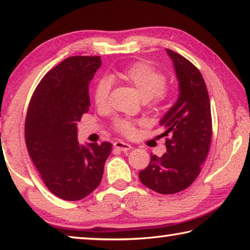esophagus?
I'll list each match as a JSON object with an SVG mask.
<instances>
[{
    "label": "esophagus",
    "instance_id": "obj_1",
    "mask_svg": "<svg viewBox=\"0 0 250 250\" xmlns=\"http://www.w3.org/2000/svg\"><path fill=\"white\" fill-rule=\"evenodd\" d=\"M113 146H115L116 149L124 151V152L132 149V146H131L130 145H128V143H125V142H122V141H116L115 143H113Z\"/></svg>",
    "mask_w": 250,
    "mask_h": 250
}]
</instances>
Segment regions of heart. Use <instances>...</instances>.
<instances>
[{
	"label": "heart",
	"mask_w": 250,
	"mask_h": 250,
	"mask_svg": "<svg viewBox=\"0 0 250 250\" xmlns=\"http://www.w3.org/2000/svg\"><path fill=\"white\" fill-rule=\"evenodd\" d=\"M117 76L121 82L133 87L143 101L152 100L154 104H158L166 99L167 95V89L164 86L166 77L149 62H134L121 70ZM110 89L111 83L108 79H101L97 83L94 91V101L98 107H104L107 104ZM116 130L126 137H131L135 128L132 122L118 120Z\"/></svg>",
	"instance_id": "obj_1"
}]
</instances>
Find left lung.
Returning <instances> with one entry per match:
<instances>
[{"label":"left lung","instance_id":"1","mask_svg":"<svg viewBox=\"0 0 250 250\" xmlns=\"http://www.w3.org/2000/svg\"><path fill=\"white\" fill-rule=\"evenodd\" d=\"M179 82V98L161 119L167 153L151 155L149 166L139 172L146 188L160 194L188 188L201 172L211 140L208 92L203 76L182 55L167 49Z\"/></svg>","mask_w":250,"mask_h":250}]
</instances>
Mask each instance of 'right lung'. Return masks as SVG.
I'll return each instance as SVG.
<instances>
[{
    "label": "right lung",
    "instance_id": "add662e5",
    "mask_svg": "<svg viewBox=\"0 0 250 250\" xmlns=\"http://www.w3.org/2000/svg\"><path fill=\"white\" fill-rule=\"evenodd\" d=\"M100 56H73L46 74L29 101L25 141L34 166L54 195L79 201L98 188L109 142L77 141V122L89 111V83Z\"/></svg>",
    "mask_w": 250,
    "mask_h": 250
}]
</instances>
